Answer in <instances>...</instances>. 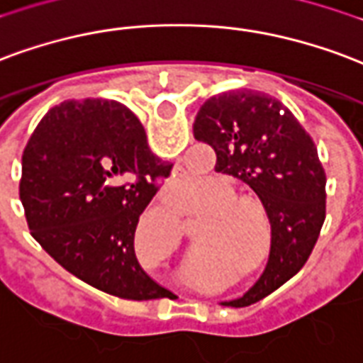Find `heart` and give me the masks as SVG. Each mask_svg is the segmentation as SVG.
I'll use <instances>...</instances> for the list:
<instances>
[{"mask_svg":"<svg viewBox=\"0 0 363 363\" xmlns=\"http://www.w3.org/2000/svg\"><path fill=\"white\" fill-rule=\"evenodd\" d=\"M198 213L208 211V219L200 223L198 229V244L206 248L190 259V267L196 277L213 264L230 262L235 265H246L256 256L259 246V230L256 219L259 213L254 203L238 202L233 184L223 179H216L206 194L198 200ZM167 225L174 235H179V213L169 209L165 213ZM262 267L259 262H254L248 271H257Z\"/></svg>","mask_w":363,"mask_h":363,"instance_id":"b5f03b06","label":"heart"}]
</instances>
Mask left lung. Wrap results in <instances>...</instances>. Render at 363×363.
Here are the masks:
<instances>
[{"label": "left lung", "mask_w": 363, "mask_h": 363, "mask_svg": "<svg viewBox=\"0 0 363 363\" xmlns=\"http://www.w3.org/2000/svg\"><path fill=\"white\" fill-rule=\"evenodd\" d=\"M194 138L216 150V171L246 182L271 223L264 275L242 298L262 300L302 269L325 221V171L318 147L294 115L275 98L236 90L209 98L194 121Z\"/></svg>", "instance_id": "obj_1"}]
</instances>
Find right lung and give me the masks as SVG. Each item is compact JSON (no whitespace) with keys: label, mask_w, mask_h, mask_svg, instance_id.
Listing matches in <instances>:
<instances>
[{"label":"right lung","mask_w":363,"mask_h":363,"mask_svg":"<svg viewBox=\"0 0 363 363\" xmlns=\"http://www.w3.org/2000/svg\"><path fill=\"white\" fill-rule=\"evenodd\" d=\"M138 117L107 99L50 109L23 152L18 194L30 235L80 281L125 300L169 296L142 269L134 233L167 179Z\"/></svg>","instance_id":"right-lung-1"}]
</instances>
